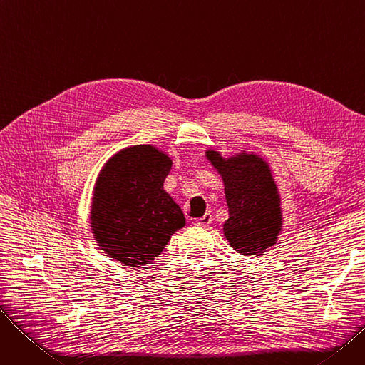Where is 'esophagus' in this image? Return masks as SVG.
<instances>
[{
    "label": "esophagus",
    "mask_w": 365,
    "mask_h": 365,
    "mask_svg": "<svg viewBox=\"0 0 365 365\" xmlns=\"http://www.w3.org/2000/svg\"><path fill=\"white\" fill-rule=\"evenodd\" d=\"M212 220H213L212 213H205L202 217H200V219L195 220V225H197V226H201V227H207L210 223H212Z\"/></svg>",
    "instance_id": "obj_1"
}]
</instances>
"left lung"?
Listing matches in <instances>:
<instances>
[{
	"label": "left lung",
	"instance_id": "obj_1",
	"mask_svg": "<svg viewBox=\"0 0 365 365\" xmlns=\"http://www.w3.org/2000/svg\"><path fill=\"white\" fill-rule=\"evenodd\" d=\"M205 157L223 179L229 208L223 225L227 242L244 256H262L277 244L282 227L279 195L269 165L245 152L223 158L216 150H207Z\"/></svg>",
	"mask_w": 365,
	"mask_h": 365
}]
</instances>
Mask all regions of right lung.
<instances>
[{"instance_id": "1", "label": "right lung", "mask_w": 365, "mask_h": 365, "mask_svg": "<svg viewBox=\"0 0 365 365\" xmlns=\"http://www.w3.org/2000/svg\"><path fill=\"white\" fill-rule=\"evenodd\" d=\"M170 168L171 158L152 145L125 148L105 164L90 220L94 240L108 256L142 267L185 226L180 207L163 187Z\"/></svg>"}]
</instances>
